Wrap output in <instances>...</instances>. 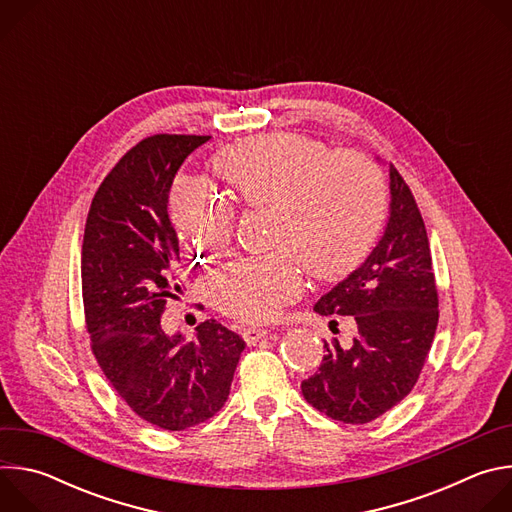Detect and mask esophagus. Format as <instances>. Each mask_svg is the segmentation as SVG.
<instances>
[{"instance_id":"esophagus-1","label":"esophagus","mask_w":512,"mask_h":512,"mask_svg":"<svg viewBox=\"0 0 512 512\" xmlns=\"http://www.w3.org/2000/svg\"><path fill=\"white\" fill-rule=\"evenodd\" d=\"M241 334H243L245 342L251 346V344H257L261 338H265L269 334V330H265V328H245Z\"/></svg>"}]
</instances>
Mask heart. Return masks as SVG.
<instances>
[{"mask_svg":"<svg viewBox=\"0 0 512 512\" xmlns=\"http://www.w3.org/2000/svg\"><path fill=\"white\" fill-rule=\"evenodd\" d=\"M229 196L249 208L269 206L271 253L216 269L206 289L223 314L243 322L273 320L302 291V264L318 279L348 273L377 241L387 216V184L360 152L334 150L304 133H259L210 160ZM170 218L196 257L223 251L235 231L231 204L208 188L180 180Z\"/></svg>","mask_w":512,"mask_h":512,"instance_id":"1","label":"heart"}]
</instances>
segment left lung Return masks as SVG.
Instances as JSON below:
<instances>
[{
    "instance_id": "1",
    "label": "left lung",
    "mask_w": 512,
    "mask_h": 512,
    "mask_svg": "<svg viewBox=\"0 0 512 512\" xmlns=\"http://www.w3.org/2000/svg\"><path fill=\"white\" fill-rule=\"evenodd\" d=\"M389 178L385 235L367 261L314 306L322 316L352 318L356 334L348 346L336 338L324 342L318 371L302 383L312 407L352 425L381 417L411 393L440 320L421 212L393 164Z\"/></svg>"
}]
</instances>
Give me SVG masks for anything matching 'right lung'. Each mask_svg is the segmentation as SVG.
Here are the masks:
<instances>
[{
    "instance_id": "right-lung-1",
    "label": "right lung",
    "mask_w": 512,
    "mask_h": 512,
    "mask_svg": "<svg viewBox=\"0 0 512 512\" xmlns=\"http://www.w3.org/2000/svg\"><path fill=\"white\" fill-rule=\"evenodd\" d=\"M208 139L158 133L133 145L95 192L83 237L91 350L131 411L168 431L221 411L245 348L216 320L198 324L194 342L160 324L168 298L182 291L168 194L182 162Z\"/></svg>"
}]
</instances>
